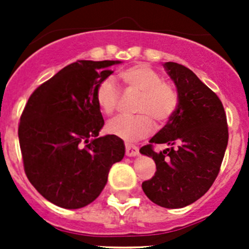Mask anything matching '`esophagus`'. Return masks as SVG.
Here are the masks:
<instances>
[{
	"instance_id": "esophagus-1",
	"label": "esophagus",
	"mask_w": 249,
	"mask_h": 249,
	"mask_svg": "<svg viewBox=\"0 0 249 249\" xmlns=\"http://www.w3.org/2000/svg\"><path fill=\"white\" fill-rule=\"evenodd\" d=\"M125 153H126L127 157H137L140 154L139 147L132 144H126L125 145Z\"/></svg>"
}]
</instances>
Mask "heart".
I'll return each mask as SVG.
<instances>
[{
    "label": "heart",
    "mask_w": 249,
    "mask_h": 249,
    "mask_svg": "<svg viewBox=\"0 0 249 249\" xmlns=\"http://www.w3.org/2000/svg\"><path fill=\"white\" fill-rule=\"evenodd\" d=\"M126 88L140 92L137 115H118L109 120L107 131L113 136L135 142L147 137L153 130V122L164 124L171 118L178 105V95L172 85L162 82L155 70L145 64H139L119 73ZM95 97L105 114H112L117 108L119 91L113 78H106L96 87Z\"/></svg>",
    "instance_id": "heart-1"
}]
</instances>
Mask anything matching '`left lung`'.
<instances>
[{
  "label": "left lung",
  "mask_w": 249,
  "mask_h": 249,
  "mask_svg": "<svg viewBox=\"0 0 249 249\" xmlns=\"http://www.w3.org/2000/svg\"><path fill=\"white\" fill-rule=\"evenodd\" d=\"M177 88L178 105L167 124L140 153L155 161L157 171L142 183L148 199L165 208H182L207 193L219 173L228 145L227 115L219 97L192 70L165 62ZM169 148L155 153L153 144Z\"/></svg>",
  "instance_id": "1"
}]
</instances>
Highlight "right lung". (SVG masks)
I'll return each mask as SVG.
<instances>
[{
	"instance_id": "right-lung-1",
	"label": "right lung",
	"mask_w": 249,
	"mask_h": 249,
	"mask_svg": "<svg viewBox=\"0 0 249 249\" xmlns=\"http://www.w3.org/2000/svg\"><path fill=\"white\" fill-rule=\"evenodd\" d=\"M122 61L79 60L64 67L30 96L19 124L24 169L37 192L54 205L77 210L101 194L124 141L99 137L105 124L95 97L110 66Z\"/></svg>"
}]
</instances>
